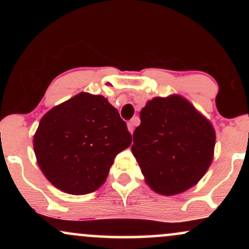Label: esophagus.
I'll return each mask as SVG.
<instances>
[{
  "label": "esophagus",
  "mask_w": 249,
  "mask_h": 249,
  "mask_svg": "<svg viewBox=\"0 0 249 249\" xmlns=\"http://www.w3.org/2000/svg\"><path fill=\"white\" fill-rule=\"evenodd\" d=\"M138 123H139V118H138V117H133V118L131 119V121L127 123V127H128V131H130L131 133H133V130H134V127H136L137 125H138Z\"/></svg>",
  "instance_id": "1"
}]
</instances>
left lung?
<instances>
[{
  "mask_svg": "<svg viewBox=\"0 0 249 249\" xmlns=\"http://www.w3.org/2000/svg\"><path fill=\"white\" fill-rule=\"evenodd\" d=\"M215 130L184 97H154L141 111L131 146L145 181L162 196L187 191L212 164Z\"/></svg>",
  "mask_w": 249,
  "mask_h": 249,
  "instance_id": "obj_1",
  "label": "left lung"
}]
</instances>
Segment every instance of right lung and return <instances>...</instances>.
Wrapping results in <instances>:
<instances>
[{"mask_svg":"<svg viewBox=\"0 0 249 249\" xmlns=\"http://www.w3.org/2000/svg\"><path fill=\"white\" fill-rule=\"evenodd\" d=\"M131 142L132 136L117 108L103 96L88 92L48 111L33 141L45 178L73 196L98 190L117 154Z\"/></svg>","mask_w":249,"mask_h":249,"instance_id":"obj_1","label":"right lung"}]
</instances>
